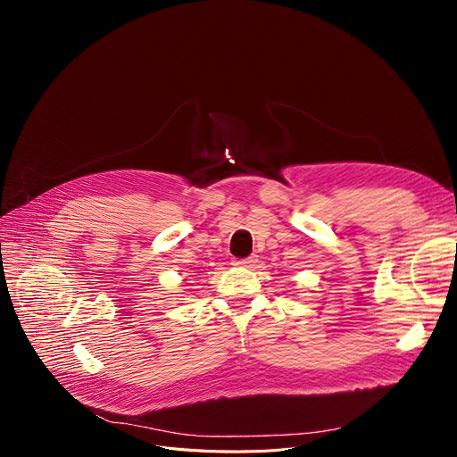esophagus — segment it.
<instances>
[{
  "mask_svg": "<svg viewBox=\"0 0 457 457\" xmlns=\"http://www.w3.org/2000/svg\"><path fill=\"white\" fill-rule=\"evenodd\" d=\"M254 262H258V258H256V254H251V256H247V258H240V260H235V266L249 268V266H253Z\"/></svg>",
  "mask_w": 457,
  "mask_h": 457,
  "instance_id": "esophagus-1",
  "label": "esophagus"
}]
</instances>
